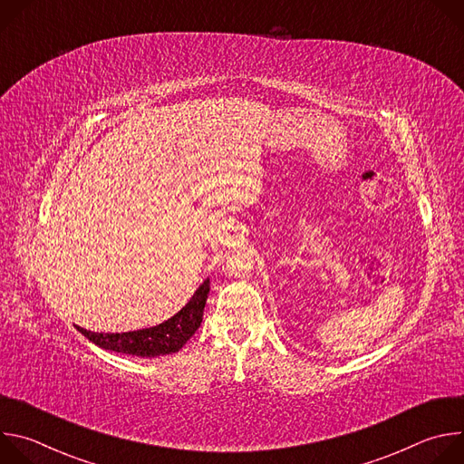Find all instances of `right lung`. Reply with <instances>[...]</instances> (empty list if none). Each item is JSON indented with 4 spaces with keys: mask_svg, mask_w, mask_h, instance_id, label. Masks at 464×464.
Segmentation results:
<instances>
[{
    "mask_svg": "<svg viewBox=\"0 0 464 464\" xmlns=\"http://www.w3.org/2000/svg\"><path fill=\"white\" fill-rule=\"evenodd\" d=\"M209 294V279L196 290L192 299L170 319L161 324L134 330V333H121V334H99L90 333L86 328H79V333L84 334L90 342L106 351H115L131 356H163L178 353L196 333V328L202 323L206 301Z\"/></svg>",
    "mask_w": 464,
    "mask_h": 464,
    "instance_id": "add662e5",
    "label": "right lung"
}]
</instances>
